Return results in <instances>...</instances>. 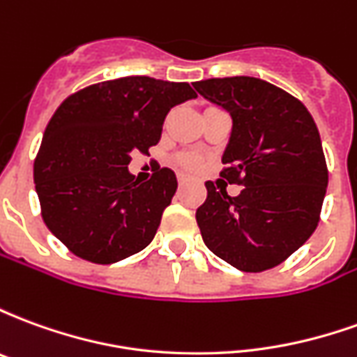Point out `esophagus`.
<instances>
[{"instance_id":"1","label":"esophagus","mask_w":357,"mask_h":357,"mask_svg":"<svg viewBox=\"0 0 357 357\" xmlns=\"http://www.w3.org/2000/svg\"><path fill=\"white\" fill-rule=\"evenodd\" d=\"M187 181H189V178H187L185 174H179V176H178V183H179V187H183V185H185Z\"/></svg>"}]
</instances>
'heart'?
<instances>
[{"instance_id":"heart-1","label":"heart","mask_w":357,"mask_h":357,"mask_svg":"<svg viewBox=\"0 0 357 357\" xmlns=\"http://www.w3.org/2000/svg\"><path fill=\"white\" fill-rule=\"evenodd\" d=\"M178 160H179V164H183L185 168H195V166H197V158H195V156L183 155V156H179Z\"/></svg>"}]
</instances>
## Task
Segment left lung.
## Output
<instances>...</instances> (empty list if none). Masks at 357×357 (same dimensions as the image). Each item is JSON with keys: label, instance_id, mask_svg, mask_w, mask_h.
Wrapping results in <instances>:
<instances>
[{"label": "left lung", "instance_id": "obj_1", "mask_svg": "<svg viewBox=\"0 0 357 357\" xmlns=\"http://www.w3.org/2000/svg\"><path fill=\"white\" fill-rule=\"evenodd\" d=\"M193 86L231 116L220 176L243 185L229 197L206 183L208 197L197 208L202 241L241 271L275 268L319 222L329 174L317 126L296 97L260 78H210Z\"/></svg>", "mask_w": 357, "mask_h": 357}]
</instances>
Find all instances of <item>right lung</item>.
Returning <instances> with one entry per match:
<instances>
[{
	"instance_id": "right-lung-1",
	"label": "right lung",
	"mask_w": 357,
	"mask_h": 357,
	"mask_svg": "<svg viewBox=\"0 0 357 357\" xmlns=\"http://www.w3.org/2000/svg\"><path fill=\"white\" fill-rule=\"evenodd\" d=\"M195 97L187 82L124 76L61 102L36 156L34 183L43 222L73 255L114 264L155 239L178 179L156 168L139 183L128 164L158 143L168 110Z\"/></svg>"
}]
</instances>
